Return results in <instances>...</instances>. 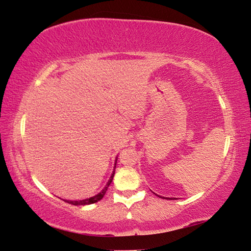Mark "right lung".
Listing matches in <instances>:
<instances>
[{"label":"right lung","instance_id":"right-lung-1","mask_svg":"<svg viewBox=\"0 0 251 251\" xmlns=\"http://www.w3.org/2000/svg\"><path fill=\"white\" fill-rule=\"evenodd\" d=\"M116 160H117V159H116ZM115 167H116V164H115ZM114 175H115V169H114L112 176H110L108 182H107V184H106V186L104 187V189L101 190L100 193L95 195V196H93V197H91V198H87V199H84V201H67L66 202L72 203V205H74V206H84V205H90V203H94V202H97L99 201H100V199L104 197V195H105V193H106V190H107L108 186L110 185V182H112Z\"/></svg>","mask_w":251,"mask_h":251}]
</instances>
